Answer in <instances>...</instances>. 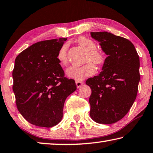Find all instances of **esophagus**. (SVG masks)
Listing matches in <instances>:
<instances>
[{
  "label": "esophagus",
  "instance_id": "1",
  "mask_svg": "<svg viewBox=\"0 0 153 153\" xmlns=\"http://www.w3.org/2000/svg\"><path fill=\"white\" fill-rule=\"evenodd\" d=\"M76 86H77V88H79V87L83 85V82H80V81H76Z\"/></svg>",
  "mask_w": 153,
  "mask_h": 153
}]
</instances>
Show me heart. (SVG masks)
<instances>
[{
  "mask_svg": "<svg viewBox=\"0 0 153 153\" xmlns=\"http://www.w3.org/2000/svg\"><path fill=\"white\" fill-rule=\"evenodd\" d=\"M77 42L86 52L84 59V62H87L82 67H71L66 71L67 76L70 78L74 79L77 81H82L90 76H93L95 73L96 69L94 65L101 66L105 62V57L102 52L97 50V45L96 43L91 39L82 37L77 40ZM68 44L65 43L60 48L58 52L57 59L60 63L66 66L69 62L68 58ZM92 62L91 63L90 62Z\"/></svg>",
  "mask_w": 153,
  "mask_h": 153,
  "instance_id": "b5f03b06",
  "label": "heart"
}]
</instances>
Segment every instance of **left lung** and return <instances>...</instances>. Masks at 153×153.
Returning a JSON list of instances; mask_svg holds the SVG:
<instances>
[{
    "label": "left lung",
    "mask_w": 153,
    "mask_h": 153,
    "mask_svg": "<svg viewBox=\"0 0 153 153\" xmlns=\"http://www.w3.org/2000/svg\"><path fill=\"white\" fill-rule=\"evenodd\" d=\"M108 55L99 76L88 78L90 116L101 124H112L127 114L136 98L140 79V58L133 43L108 32H91Z\"/></svg>",
    "instance_id": "left-lung-1"
}]
</instances>
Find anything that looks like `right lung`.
I'll list each match as a JSON object with an SVG mask.
<instances>
[{"label":"right lung","instance_id":"add662e5","mask_svg":"<svg viewBox=\"0 0 153 153\" xmlns=\"http://www.w3.org/2000/svg\"><path fill=\"white\" fill-rule=\"evenodd\" d=\"M67 39L42 41L20 53L13 70L17 108L30 124L52 127L60 122L66 98L76 91L57 59Z\"/></svg>","mask_w":153,"mask_h":153}]
</instances>
